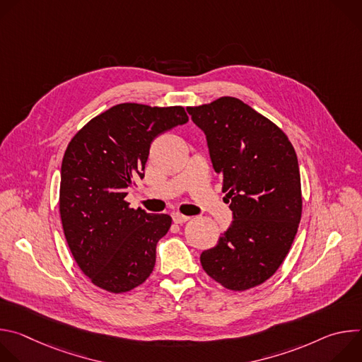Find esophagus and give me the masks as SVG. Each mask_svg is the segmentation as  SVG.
<instances>
[{
	"instance_id": "esophagus-1",
	"label": "esophagus",
	"mask_w": 362,
	"mask_h": 362,
	"mask_svg": "<svg viewBox=\"0 0 362 362\" xmlns=\"http://www.w3.org/2000/svg\"><path fill=\"white\" fill-rule=\"evenodd\" d=\"M172 218H173V222H175V223H185V222H187V221L190 219L189 216H185V215H182V214H173Z\"/></svg>"
}]
</instances>
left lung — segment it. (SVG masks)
I'll return each instance as SVG.
<instances>
[{
	"label": "left lung",
	"instance_id": "8db88e82",
	"mask_svg": "<svg viewBox=\"0 0 362 362\" xmlns=\"http://www.w3.org/2000/svg\"><path fill=\"white\" fill-rule=\"evenodd\" d=\"M187 112L208 139L233 212L218 245L202 252V268L226 289L255 288L278 271L298 232L302 192L295 148L274 122L236 97Z\"/></svg>",
	"mask_w": 362,
	"mask_h": 362
}]
</instances>
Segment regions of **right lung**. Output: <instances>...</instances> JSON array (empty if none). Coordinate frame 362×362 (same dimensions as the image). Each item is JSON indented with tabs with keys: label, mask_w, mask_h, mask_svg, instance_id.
<instances>
[{
	"label": "right lung",
	"mask_w": 362,
	"mask_h": 362,
	"mask_svg": "<svg viewBox=\"0 0 362 362\" xmlns=\"http://www.w3.org/2000/svg\"><path fill=\"white\" fill-rule=\"evenodd\" d=\"M187 120L182 106L122 103L93 117L69 143L59 197L63 230L78 268L100 289L129 292L153 272L172 218L133 209L126 196L144 177L153 139Z\"/></svg>",
	"instance_id": "obj_1"
}]
</instances>
